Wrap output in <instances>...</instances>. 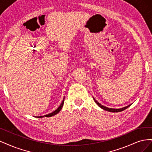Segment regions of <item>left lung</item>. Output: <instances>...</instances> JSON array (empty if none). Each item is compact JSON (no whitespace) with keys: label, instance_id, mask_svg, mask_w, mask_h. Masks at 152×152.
<instances>
[{"label":"left lung","instance_id":"obj_1","mask_svg":"<svg viewBox=\"0 0 152 152\" xmlns=\"http://www.w3.org/2000/svg\"><path fill=\"white\" fill-rule=\"evenodd\" d=\"M93 99H94V102H96V103L97 104L100 108H102V109L106 110V111L110 112H122V111H123V110H126V108H127L129 107H130V106H131V104H129V105L127 106V107H125L122 108H118V109H116V108H108V107H104V106H103L102 104H100L99 102H98L97 101H96L94 98H93Z\"/></svg>","mask_w":152,"mask_h":152}]
</instances>
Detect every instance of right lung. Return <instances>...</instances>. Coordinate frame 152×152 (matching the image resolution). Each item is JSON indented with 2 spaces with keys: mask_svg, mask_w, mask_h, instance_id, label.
I'll use <instances>...</instances> for the list:
<instances>
[{
  "mask_svg": "<svg viewBox=\"0 0 152 152\" xmlns=\"http://www.w3.org/2000/svg\"><path fill=\"white\" fill-rule=\"evenodd\" d=\"M64 99H65V98H63V102H61V104L59 106V107H58L56 110H55V111L53 112L52 113H49V114L45 115L44 116H39V117H37V118H42V117H52V116L55 115L57 114L58 113H59V111H60V110H61V108H62V107H63V104H64Z\"/></svg>",
  "mask_w": 152,
  "mask_h": 152,
  "instance_id": "1",
  "label": "right lung"
}]
</instances>
